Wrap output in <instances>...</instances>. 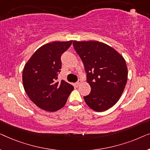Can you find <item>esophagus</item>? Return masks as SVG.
I'll return each instance as SVG.
<instances>
[{
    "mask_svg": "<svg viewBox=\"0 0 150 150\" xmlns=\"http://www.w3.org/2000/svg\"><path fill=\"white\" fill-rule=\"evenodd\" d=\"M81 82H82L81 80H79V81H78L76 82V83H75V85L76 86V87H78V86H79V85H80V84L81 83Z\"/></svg>",
    "mask_w": 150,
    "mask_h": 150,
    "instance_id": "34e87169",
    "label": "esophagus"
}]
</instances>
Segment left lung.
<instances>
[{"label": "left lung", "mask_w": 150, "mask_h": 150, "mask_svg": "<svg viewBox=\"0 0 150 150\" xmlns=\"http://www.w3.org/2000/svg\"><path fill=\"white\" fill-rule=\"evenodd\" d=\"M73 46L83 61L91 92L84 96L91 109L102 112L112 107L124 91L128 79L124 59L111 47L97 41L76 42Z\"/></svg>", "instance_id": "obj_1"}]
</instances>
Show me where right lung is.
<instances>
[{
	"instance_id": "obj_1",
	"label": "right lung",
	"mask_w": 150,
	"mask_h": 150,
	"mask_svg": "<svg viewBox=\"0 0 150 150\" xmlns=\"http://www.w3.org/2000/svg\"><path fill=\"white\" fill-rule=\"evenodd\" d=\"M72 44L53 42L42 46L32 55L24 66L22 81L25 92L39 108L46 111L59 110L66 103L74 87L61 80V57Z\"/></svg>"
}]
</instances>
